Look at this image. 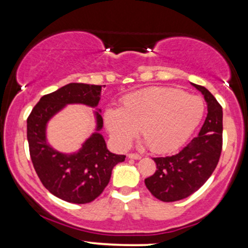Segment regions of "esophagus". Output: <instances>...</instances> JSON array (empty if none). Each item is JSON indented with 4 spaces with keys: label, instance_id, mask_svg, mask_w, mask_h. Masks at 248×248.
<instances>
[{
    "label": "esophagus",
    "instance_id": "1",
    "mask_svg": "<svg viewBox=\"0 0 248 248\" xmlns=\"http://www.w3.org/2000/svg\"><path fill=\"white\" fill-rule=\"evenodd\" d=\"M128 157L132 158V160H140L141 155H139V154H128Z\"/></svg>",
    "mask_w": 248,
    "mask_h": 248
}]
</instances>
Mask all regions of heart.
<instances>
[{"label": "heart", "mask_w": 248, "mask_h": 248, "mask_svg": "<svg viewBox=\"0 0 248 248\" xmlns=\"http://www.w3.org/2000/svg\"><path fill=\"white\" fill-rule=\"evenodd\" d=\"M204 102L172 87H150L122 99L121 108L108 107L104 113L106 128L119 147L126 148L138 127L154 153L177 150L201 124Z\"/></svg>", "instance_id": "heart-1"}]
</instances>
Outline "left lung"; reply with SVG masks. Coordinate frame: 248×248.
Wrapping results in <instances>:
<instances>
[{"instance_id": "left-lung-1", "label": "left lung", "mask_w": 248, "mask_h": 248, "mask_svg": "<svg viewBox=\"0 0 248 248\" xmlns=\"http://www.w3.org/2000/svg\"><path fill=\"white\" fill-rule=\"evenodd\" d=\"M204 95L207 115L197 138L181 152L155 157V173L144 179L154 197L176 202L189 197L210 178L217 167L223 146V108L205 87L192 84Z\"/></svg>"}]
</instances>
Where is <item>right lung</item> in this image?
I'll list each match as a JSON object with an SVG mask.
<instances>
[{
    "mask_svg": "<svg viewBox=\"0 0 248 248\" xmlns=\"http://www.w3.org/2000/svg\"><path fill=\"white\" fill-rule=\"evenodd\" d=\"M100 94V85L71 82L42 96L27 120L30 156L37 175L52 195L69 203L94 201L107 186L113 168L126 157L110 153L101 135L104 121L98 108ZM73 103L96 108V129L80 150L66 154L48 143L46 127L57 112Z\"/></svg>",
    "mask_w": 248,
    "mask_h": 248,
    "instance_id": "obj_1",
    "label": "right lung"
}]
</instances>
